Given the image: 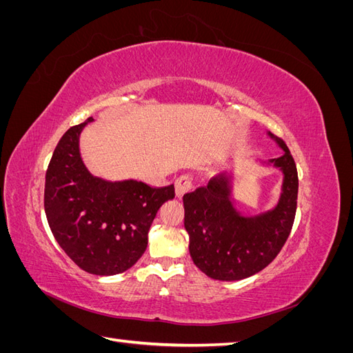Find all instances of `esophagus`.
<instances>
[{"mask_svg":"<svg viewBox=\"0 0 353 353\" xmlns=\"http://www.w3.org/2000/svg\"><path fill=\"white\" fill-rule=\"evenodd\" d=\"M191 188H193V178L190 175H183L175 181V193H176V197L179 199L185 193H188V191H191Z\"/></svg>","mask_w":353,"mask_h":353,"instance_id":"esophagus-1","label":"esophagus"}]
</instances>
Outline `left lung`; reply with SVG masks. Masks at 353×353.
Returning <instances> with one entry per match:
<instances>
[{
  "label": "left lung",
  "mask_w": 353,
  "mask_h": 353,
  "mask_svg": "<svg viewBox=\"0 0 353 353\" xmlns=\"http://www.w3.org/2000/svg\"><path fill=\"white\" fill-rule=\"evenodd\" d=\"M266 134L283 150L281 156L259 162L283 174L272 209L256 215L240 212L232 199L234 174L212 178L208 187L183 197L191 259L213 280L239 281L258 274L275 259L292 231L299 190L296 163L281 138Z\"/></svg>",
  "instance_id": "left-lung-1"
}]
</instances>
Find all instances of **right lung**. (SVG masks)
<instances>
[{
	"label": "right lung",
	"mask_w": 353,
	"mask_h": 353,
	"mask_svg": "<svg viewBox=\"0 0 353 353\" xmlns=\"http://www.w3.org/2000/svg\"><path fill=\"white\" fill-rule=\"evenodd\" d=\"M92 121L60 138L47 169L44 208L52 236L81 270L114 275L141 258L156 213L175 188L94 176L79 152L81 132Z\"/></svg>",
	"instance_id": "1"
}]
</instances>
